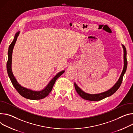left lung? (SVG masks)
Returning <instances> with one entry per match:
<instances>
[{"mask_svg": "<svg viewBox=\"0 0 133 133\" xmlns=\"http://www.w3.org/2000/svg\"><path fill=\"white\" fill-rule=\"evenodd\" d=\"M123 47L124 49V68H123V70L122 71V73L121 75H120L119 79H118V82L116 83L115 85L109 90H108L105 92L100 93V94H90L86 93L84 92H83L75 83L74 85H75V90H76V92H77V93L79 94V95L82 98H83V99H85V100H89V101H100V100H101L108 97V96H111L118 90V89L119 88V87H120V85H121V84H122L123 76L126 71L127 66V58H126V55H127L126 49L124 45H123Z\"/></svg>", "mask_w": 133, "mask_h": 133, "instance_id": "obj_1", "label": "left lung"}]
</instances>
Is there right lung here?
<instances>
[{"label":"right lung","mask_w":133,"mask_h":133,"mask_svg":"<svg viewBox=\"0 0 133 133\" xmlns=\"http://www.w3.org/2000/svg\"><path fill=\"white\" fill-rule=\"evenodd\" d=\"M19 33V32H18L15 34L13 42H11V43L10 44L9 46L8 52V60L7 62V73H8V76L10 78V79L11 82L12 84H13V85L14 86L15 89L18 92V93L23 96V97L28 99H30V100H40V99H43L45 98L46 96L49 95V94L51 92L56 81L59 76H61L64 73V70L60 71L58 74H57L52 79V80L50 82V83L48 84L47 87L44 90L41 91H38V92L33 91L32 90L27 89L26 88L21 87L16 80L11 71L12 52H13L14 46L16 41Z\"/></svg>","instance_id":"1"}]
</instances>
